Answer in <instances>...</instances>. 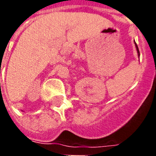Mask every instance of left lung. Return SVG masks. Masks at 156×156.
Here are the masks:
<instances>
[{
  "label": "left lung",
  "mask_w": 156,
  "mask_h": 156,
  "mask_svg": "<svg viewBox=\"0 0 156 156\" xmlns=\"http://www.w3.org/2000/svg\"><path fill=\"white\" fill-rule=\"evenodd\" d=\"M135 47H136V49H137V51H138V54L140 55V51H139V48H138V46H137V44H136V43H135Z\"/></svg>",
  "instance_id": "8db88e82"
}]
</instances>
